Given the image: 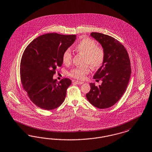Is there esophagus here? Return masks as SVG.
Wrapping results in <instances>:
<instances>
[{"mask_svg": "<svg viewBox=\"0 0 152 152\" xmlns=\"http://www.w3.org/2000/svg\"><path fill=\"white\" fill-rule=\"evenodd\" d=\"M75 83L77 84H79V85H81L84 83L83 81H75Z\"/></svg>", "mask_w": 152, "mask_h": 152, "instance_id": "34e87169", "label": "esophagus"}]
</instances>
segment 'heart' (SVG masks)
<instances>
[{"label": "heart", "mask_w": 152, "mask_h": 152, "mask_svg": "<svg viewBox=\"0 0 152 152\" xmlns=\"http://www.w3.org/2000/svg\"><path fill=\"white\" fill-rule=\"evenodd\" d=\"M75 50L81 54L85 55L83 67H76L72 69L69 75L75 79L82 80L90 71L89 65L93 69H98L102 66L105 52L103 48L97 46V42L91 38L84 37L75 46ZM72 61V54L69 49L65 50L62 55V61L64 64H69Z\"/></svg>", "instance_id": "heart-1"}]
</instances>
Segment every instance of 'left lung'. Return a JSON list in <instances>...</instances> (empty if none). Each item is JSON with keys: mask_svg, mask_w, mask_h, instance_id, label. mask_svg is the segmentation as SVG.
I'll list each match as a JSON object with an SVG mask.
<instances>
[{"mask_svg": "<svg viewBox=\"0 0 152 152\" xmlns=\"http://www.w3.org/2000/svg\"><path fill=\"white\" fill-rule=\"evenodd\" d=\"M91 36L101 45L105 59L93 76L96 81L101 80L102 84L97 86L90 83L91 91L86 97L94 106L107 109L115 104L126 90L131 73L130 60L124 46L114 38L96 32Z\"/></svg>", "mask_w": 152, "mask_h": 152, "instance_id": "8db88e82", "label": "left lung"}]
</instances>
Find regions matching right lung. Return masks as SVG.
I'll return each mask as SVG.
<instances>
[{
  "label": "right lung",
  "mask_w": 152,
  "mask_h": 152,
  "mask_svg": "<svg viewBox=\"0 0 152 152\" xmlns=\"http://www.w3.org/2000/svg\"><path fill=\"white\" fill-rule=\"evenodd\" d=\"M76 35L48 33L32 41L25 50L20 63L22 85L32 102L50 110L64 102L70 79H53L63 64L62 55L76 40Z\"/></svg>",
  "instance_id": "add662e5"
}]
</instances>
